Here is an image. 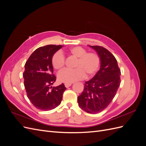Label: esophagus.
Returning <instances> with one entry per match:
<instances>
[{
	"mask_svg": "<svg viewBox=\"0 0 146 146\" xmlns=\"http://www.w3.org/2000/svg\"><path fill=\"white\" fill-rule=\"evenodd\" d=\"M72 84L71 83H65L64 84V86L66 87V88H69V86H71Z\"/></svg>",
	"mask_w": 146,
	"mask_h": 146,
	"instance_id": "esophagus-1",
	"label": "esophagus"
}]
</instances>
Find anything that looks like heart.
I'll return each mask as SVG.
<instances>
[{
  "instance_id": "1",
  "label": "heart",
  "mask_w": 146,
  "mask_h": 146,
  "mask_svg": "<svg viewBox=\"0 0 146 146\" xmlns=\"http://www.w3.org/2000/svg\"><path fill=\"white\" fill-rule=\"evenodd\" d=\"M67 54L77 58L73 70H64L58 76V80L66 83H72L81 80L85 77H91L98 71L100 60L99 55L94 52H86L80 47H72L67 51ZM52 64L58 71L62 70L65 64V59L62 54L56 52L52 58Z\"/></svg>"
}]
</instances>
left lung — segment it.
<instances>
[{"label": "left lung", "mask_w": 146, "mask_h": 146, "mask_svg": "<svg viewBox=\"0 0 146 146\" xmlns=\"http://www.w3.org/2000/svg\"><path fill=\"white\" fill-rule=\"evenodd\" d=\"M100 60V68L94 77L85 82L84 90L78 97L79 107L84 111L96 114L111 102L121 83V70L115 57L102 46H90Z\"/></svg>", "instance_id": "obj_1"}]
</instances>
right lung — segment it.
Wrapping results in <instances>:
<instances>
[{
	"label": "right lung",
	"instance_id": "add662e5",
	"mask_svg": "<svg viewBox=\"0 0 146 146\" xmlns=\"http://www.w3.org/2000/svg\"><path fill=\"white\" fill-rule=\"evenodd\" d=\"M63 46L47 45L39 47L25 64L23 77L27 97L35 107L42 111H49L58 107L66 89L63 83L52 86L56 81L53 74L52 58Z\"/></svg>",
	"mask_w": 146,
	"mask_h": 146
}]
</instances>
